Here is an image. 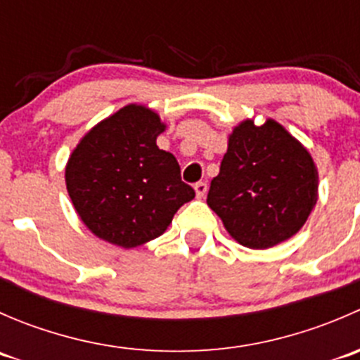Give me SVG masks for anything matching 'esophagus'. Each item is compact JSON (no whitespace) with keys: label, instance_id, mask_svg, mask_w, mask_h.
Listing matches in <instances>:
<instances>
[{"label":"esophagus","instance_id":"34e87169","mask_svg":"<svg viewBox=\"0 0 360 360\" xmlns=\"http://www.w3.org/2000/svg\"><path fill=\"white\" fill-rule=\"evenodd\" d=\"M195 193H197V198L205 197L207 184L205 183H197V184H195Z\"/></svg>","mask_w":360,"mask_h":360}]
</instances>
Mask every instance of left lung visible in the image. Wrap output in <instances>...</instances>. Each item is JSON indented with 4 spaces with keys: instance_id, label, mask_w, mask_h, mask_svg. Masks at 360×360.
I'll return each instance as SVG.
<instances>
[{
    "instance_id": "obj_1",
    "label": "left lung",
    "mask_w": 360,
    "mask_h": 360,
    "mask_svg": "<svg viewBox=\"0 0 360 360\" xmlns=\"http://www.w3.org/2000/svg\"><path fill=\"white\" fill-rule=\"evenodd\" d=\"M319 198V172L307 148L275 120H244L228 136L207 205L233 240L268 249L303 228Z\"/></svg>"
}]
</instances>
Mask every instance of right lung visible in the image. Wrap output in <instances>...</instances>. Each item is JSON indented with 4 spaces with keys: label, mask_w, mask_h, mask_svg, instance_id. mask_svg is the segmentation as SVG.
I'll list each match as a JSON object with an SVG mask.
<instances>
[{
    "label": "right lung",
    "mask_w": 360,
    "mask_h": 360,
    "mask_svg": "<svg viewBox=\"0 0 360 360\" xmlns=\"http://www.w3.org/2000/svg\"><path fill=\"white\" fill-rule=\"evenodd\" d=\"M165 129L158 112L127 104L94 125L69 155L68 193L97 238L123 249L146 244L195 198L176 157L157 146Z\"/></svg>",
    "instance_id": "right-lung-1"
}]
</instances>
